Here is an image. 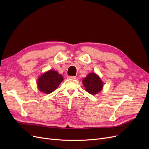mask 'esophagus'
Segmentation results:
<instances>
[{"mask_svg": "<svg viewBox=\"0 0 149 149\" xmlns=\"http://www.w3.org/2000/svg\"><path fill=\"white\" fill-rule=\"evenodd\" d=\"M76 78V76H68V79H75Z\"/></svg>", "mask_w": 149, "mask_h": 149, "instance_id": "obj_1", "label": "esophagus"}]
</instances>
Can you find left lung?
I'll list each match as a JSON object with an SVG mask.
<instances>
[{
    "label": "left lung",
    "mask_w": 149,
    "mask_h": 149,
    "mask_svg": "<svg viewBox=\"0 0 149 149\" xmlns=\"http://www.w3.org/2000/svg\"><path fill=\"white\" fill-rule=\"evenodd\" d=\"M83 84L86 91L93 95L100 92L103 87V83L100 76L94 73H89L86 77L84 78Z\"/></svg>",
    "instance_id": "8db88e82"
}]
</instances>
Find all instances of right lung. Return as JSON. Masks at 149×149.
Returning <instances> with one entry per match:
<instances>
[{
	"instance_id": "1",
	"label": "right lung",
	"mask_w": 149,
	"mask_h": 149,
	"mask_svg": "<svg viewBox=\"0 0 149 149\" xmlns=\"http://www.w3.org/2000/svg\"><path fill=\"white\" fill-rule=\"evenodd\" d=\"M63 81V78L55 70H49L40 76L37 80L38 88L45 94L53 92Z\"/></svg>"
}]
</instances>
